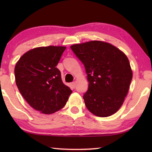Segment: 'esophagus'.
<instances>
[{"label":"esophagus","mask_w":152,"mask_h":152,"mask_svg":"<svg viewBox=\"0 0 152 152\" xmlns=\"http://www.w3.org/2000/svg\"><path fill=\"white\" fill-rule=\"evenodd\" d=\"M70 86H72V88H75V82H72L71 84H70Z\"/></svg>","instance_id":"obj_1"}]
</instances>
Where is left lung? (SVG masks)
Instances as JSON below:
<instances>
[{
  "instance_id": "1",
  "label": "left lung",
  "mask_w": 152,
  "mask_h": 152,
  "mask_svg": "<svg viewBox=\"0 0 152 152\" xmlns=\"http://www.w3.org/2000/svg\"><path fill=\"white\" fill-rule=\"evenodd\" d=\"M70 48L86 69L89 84L83 98L86 108L98 117L113 115L123 104L132 80L127 57L100 41L75 44Z\"/></svg>"
}]
</instances>
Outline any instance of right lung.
I'll list each match as a JSON object with an SVG mask.
<instances>
[{
    "label": "right lung",
    "instance_id": "1",
    "mask_svg": "<svg viewBox=\"0 0 152 152\" xmlns=\"http://www.w3.org/2000/svg\"><path fill=\"white\" fill-rule=\"evenodd\" d=\"M65 50L64 46L53 45L36 48L25 53L15 66L16 84L20 94L42 113L62 109L72 93L56 68Z\"/></svg>",
    "mask_w": 152,
    "mask_h": 152
}]
</instances>
